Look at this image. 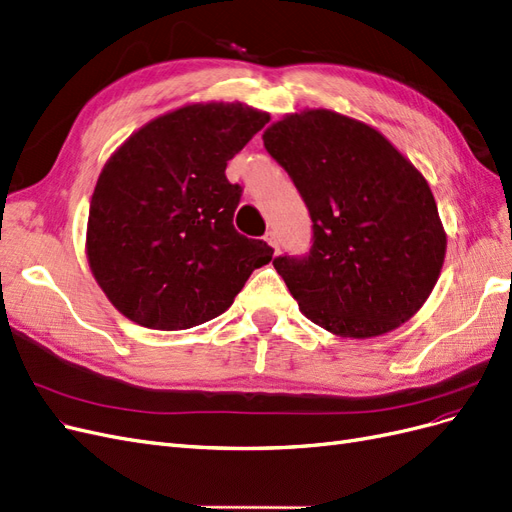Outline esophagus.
Segmentation results:
<instances>
[{"instance_id": "esophagus-1", "label": "esophagus", "mask_w": 512, "mask_h": 512, "mask_svg": "<svg viewBox=\"0 0 512 512\" xmlns=\"http://www.w3.org/2000/svg\"><path fill=\"white\" fill-rule=\"evenodd\" d=\"M265 239H267V243H269L271 247H275V250H277V247H280V237H277L275 230H269L267 235H265Z\"/></svg>"}]
</instances>
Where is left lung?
Instances as JSON below:
<instances>
[{"label":"left lung","mask_w":512,"mask_h":512,"mask_svg":"<svg viewBox=\"0 0 512 512\" xmlns=\"http://www.w3.org/2000/svg\"><path fill=\"white\" fill-rule=\"evenodd\" d=\"M262 141L312 218L309 252L273 258L305 318L354 339L410 320L446 254L425 177L378 130L327 108L286 115Z\"/></svg>","instance_id":"1"}]
</instances>
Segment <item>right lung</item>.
<instances>
[{"instance_id":"obj_1","label":"right lung","mask_w":512,"mask_h":512,"mask_svg":"<svg viewBox=\"0 0 512 512\" xmlns=\"http://www.w3.org/2000/svg\"><path fill=\"white\" fill-rule=\"evenodd\" d=\"M269 115L241 102L190 104L149 121L98 177L89 205L91 273L141 327L179 331L224 314L273 247L232 218L241 185L226 164Z\"/></svg>"}]
</instances>
